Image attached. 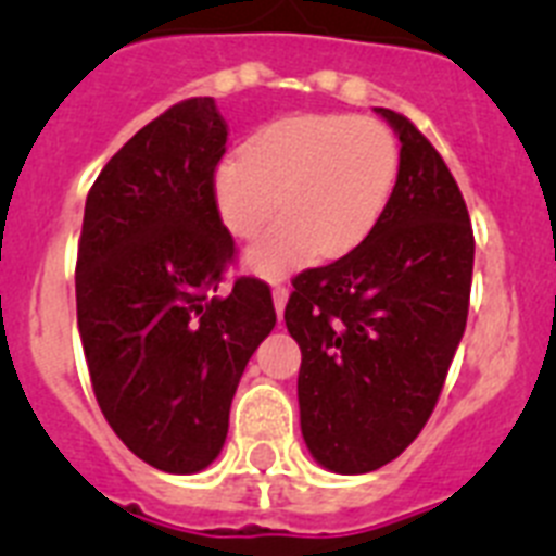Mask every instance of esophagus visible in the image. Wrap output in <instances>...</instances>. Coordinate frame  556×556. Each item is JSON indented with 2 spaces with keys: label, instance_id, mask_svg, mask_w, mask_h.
I'll list each match as a JSON object with an SVG mask.
<instances>
[{
  "label": "esophagus",
  "instance_id": "esophagus-1",
  "mask_svg": "<svg viewBox=\"0 0 556 556\" xmlns=\"http://www.w3.org/2000/svg\"><path fill=\"white\" fill-rule=\"evenodd\" d=\"M289 301V289L281 287V283H275L273 287V303H275V312H278V317L283 314V306H287Z\"/></svg>",
  "mask_w": 556,
  "mask_h": 556
}]
</instances>
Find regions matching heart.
<instances>
[{"label": "heart", "mask_w": 556, "mask_h": 556, "mask_svg": "<svg viewBox=\"0 0 556 556\" xmlns=\"http://www.w3.org/2000/svg\"><path fill=\"white\" fill-rule=\"evenodd\" d=\"M401 166L397 139L376 119L348 113H301L273 122L228 159L214 178L217 211L236 236H253L250 269L283 275L323 255H345L384 217Z\"/></svg>", "instance_id": "heart-1"}]
</instances>
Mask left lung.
Wrapping results in <instances>:
<instances>
[{
    "instance_id": "1",
    "label": "left lung",
    "mask_w": 556,
    "mask_h": 556,
    "mask_svg": "<svg viewBox=\"0 0 556 556\" xmlns=\"http://www.w3.org/2000/svg\"><path fill=\"white\" fill-rule=\"evenodd\" d=\"M401 139L384 217L351 253L292 281L298 404L308 451L333 473L404 454L437 406L468 323L473 228L454 175L406 116L376 108Z\"/></svg>"
}]
</instances>
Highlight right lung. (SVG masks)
Listing matches in <instances>:
<instances>
[{"label":"right lung","instance_id":"1","mask_svg":"<svg viewBox=\"0 0 556 556\" xmlns=\"http://www.w3.org/2000/svg\"><path fill=\"white\" fill-rule=\"evenodd\" d=\"M228 125L211 97L141 127L94 180L77 248V331L108 426L164 473H198L228 437L230 401L275 326L269 287L236 278L214 198Z\"/></svg>","mask_w":556,"mask_h":556}]
</instances>
